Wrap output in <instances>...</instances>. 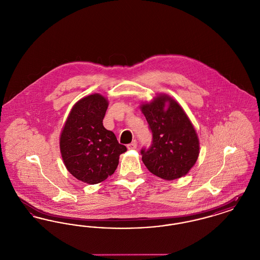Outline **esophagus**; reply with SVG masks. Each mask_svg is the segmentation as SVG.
<instances>
[{
	"label": "esophagus",
	"instance_id": "34e87169",
	"mask_svg": "<svg viewBox=\"0 0 260 260\" xmlns=\"http://www.w3.org/2000/svg\"><path fill=\"white\" fill-rule=\"evenodd\" d=\"M137 147V143H136V141H134L133 143H131V144H128L127 145V149L128 150H135Z\"/></svg>",
	"mask_w": 260,
	"mask_h": 260
}]
</instances>
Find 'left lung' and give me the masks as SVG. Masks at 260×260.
<instances>
[{
    "instance_id": "left-lung-1",
    "label": "left lung",
    "mask_w": 260,
    "mask_h": 260,
    "mask_svg": "<svg viewBox=\"0 0 260 260\" xmlns=\"http://www.w3.org/2000/svg\"><path fill=\"white\" fill-rule=\"evenodd\" d=\"M140 109L148 122L153 143L142 149V161L150 173L165 180L180 178L198 160L200 141L194 125L181 105L161 93Z\"/></svg>"
}]
</instances>
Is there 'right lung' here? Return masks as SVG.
Listing matches in <instances>:
<instances>
[{"label":"right lung","instance_id":"add662e5","mask_svg":"<svg viewBox=\"0 0 260 260\" xmlns=\"http://www.w3.org/2000/svg\"><path fill=\"white\" fill-rule=\"evenodd\" d=\"M108 104L99 93L80 99L62 127L59 147L63 162L74 177L87 184H98L111 176L120 155L126 151L114 133L103 126Z\"/></svg>","mask_w":260,"mask_h":260}]
</instances>
